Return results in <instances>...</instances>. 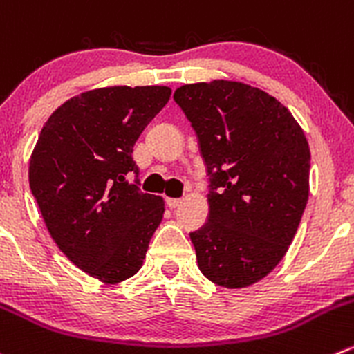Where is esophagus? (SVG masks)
I'll return each instance as SVG.
<instances>
[{"label":"esophagus","instance_id":"obj_1","mask_svg":"<svg viewBox=\"0 0 354 354\" xmlns=\"http://www.w3.org/2000/svg\"><path fill=\"white\" fill-rule=\"evenodd\" d=\"M166 204L169 205L171 209H176L178 205H181V198H167Z\"/></svg>","mask_w":354,"mask_h":354}]
</instances>
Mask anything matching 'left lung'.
<instances>
[{"instance_id":"1","label":"left lung","mask_w":354,"mask_h":354,"mask_svg":"<svg viewBox=\"0 0 354 354\" xmlns=\"http://www.w3.org/2000/svg\"><path fill=\"white\" fill-rule=\"evenodd\" d=\"M209 174V219L190 233L198 270L226 289L259 282L282 261L310 195V145L277 98L214 79L174 91Z\"/></svg>"}]
</instances>
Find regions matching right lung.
I'll return each instance as SVG.
<instances>
[{
	"instance_id": "obj_1",
	"label": "right lung",
	"mask_w": 354,
	"mask_h": 354,
	"mask_svg": "<svg viewBox=\"0 0 354 354\" xmlns=\"http://www.w3.org/2000/svg\"><path fill=\"white\" fill-rule=\"evenodd\" d=\"M169 97L167 86L84 91L48 118L30 156V192L51 239L79 270L109 286L142 268L162 221V197L138 187L133 147Z\"/></svg>"
}]
</instances>
